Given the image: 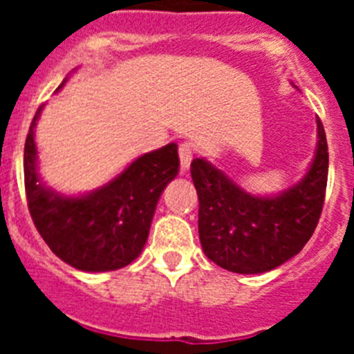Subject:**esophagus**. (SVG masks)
I'll list each match as a JSON object with an SVG mask.
<instances>
[{
  "label": "esophagus",
  "mask_w": 354,
  "mask_h": 354,
  "mask_svg": "<svg viewBox=\"0 0 354 354\" xmlns=\"http://www.w3.org/2000/svg\"><path fill=\"white\" fill-rule=\"evenodd\" d=\"M179 159H180V171L186 174L189 170V165H192V159H193V149H192V143H180L179 145Z\"/></svg>",
  "instance_id": "1"
}]
</instances>
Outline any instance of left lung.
Wrapping results in <instances>:
<instances>
[{
	"instance_id": "obj_1",
	"label": "left lung",
	"mask_w": 354,
	"mask_h": 354,
	"mask_svg": "<svg viewBox=\"0 0 354 354\" xmlns=\"http://www.w3.org/2000/svg\"><path fill=\"white\" fill-rule=\"evenodd\" d=\"M192 179L198 193V236L204 253L227 271H271L301 252L321 218L328 180V143L317 118V149L310 168L286 192L259 196L196 158Z\"/></svg>"
}]
</instances>
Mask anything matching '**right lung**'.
<instances>
[{
    "label": "right lung",
    "mask_w": 354,
    "mask_h": 354,
    "mask_svg": "<svg viewBox=\"0 0 354 354\" xmlns=\"http://www.w3.org/2000/svg\"><path fill=\"white\" fill-rule=\"evenodd\" d=\"M64 83L60 84V88ZM37 109L24 145V187L31 220L56 257L81 271H115L142 253L156 205L179 171L177 145L134 159L93 192L67 196L44 186L37 170Z\"/></svg>",
    "instance_id": "obj_1"
}]
</instances>
